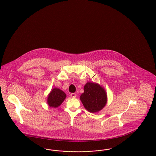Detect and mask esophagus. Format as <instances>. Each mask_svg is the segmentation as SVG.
Returning a JSON list of instances; mask_svg holds the SVG:
<instances>
[{"label":"esophagus","instance_id":"34e87169","mask_svg":"<svg viewBox=\"0 0 156 156\" xmlns=\"http://www.w3.org/2000/svg\"><path fill=\"white\" fill-rule=\"evenodd\" d=\"M70 96H71L72 98H75L76 97V95L75 93H72V94H70Z\"/></svg>","mask_w":156,"mask_h":156}]
</instances>
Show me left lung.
<instances>
[{
  "label": "left lung",
  "instance_id": "8db88e82",
  "mask_svg": "<svg viewBox=\"0 0 156 156\" xmlns=\"http://www.w3.org/2000/svg\"><path fill=\"white\" fill-rule=\"evenodd\" d=\"M84 93L80 99L84 108L91 113L102 110L107 103V95L105 89L100 84L91 82L84 85Z\"/></svg>",
  "mask_w": 156,
  "mask_h": 156
}]
</instances>
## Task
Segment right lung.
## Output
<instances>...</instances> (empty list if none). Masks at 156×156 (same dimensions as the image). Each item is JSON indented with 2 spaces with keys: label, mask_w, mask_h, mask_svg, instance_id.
I'll list each match as a JSON object with an SVG mask.
<instances>
[{
  "label": "right lung",
  "mask_w": 156,
  "mask_h": 156,
  "mask_svg": "<svg viewBox=\"0 0 156 156\" xmlns=\"http://www.w3.org/2000/svg\"><path fill=\"white\" fill-rule=\"evenodd\" d=\"M66 98V94L58 88H53L48 94L47 104L50 107L57 108L61 105Z\"/></svg>",
  "instance_id": "right-lung-1"
}]
</instances>
